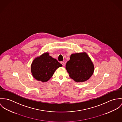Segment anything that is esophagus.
Segmentation results:
<instances>
[{"label": "esophagus", "mask_w": 122, "mask_h": 122, "mask_svg": "<svg viewBox=\"0 0 122 122\" xmlns=\"http://www.w3.org/2000/svg\"><path fill=\"white\" fill-rule=\"evenodd\" d=\"M61 64L62 65V66H64L65 65V63H64V62H61Z\"/></svg>", "instance_id": "34e87169"}]
</instances>
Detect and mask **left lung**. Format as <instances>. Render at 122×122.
Masks as SVG:
<instances>
[{
	"instance_id": "left-lung-1",
	"label": "left lung",
	"mask_w": 122,
	"mask_h": 122,
	"mask_svg": "<svg viewBox=\"0 0 122 122\" xmlns=\"http://www.w3.org/2000/svg\"><path fill=\"white\" fill-rule=\"evenodd\" d=\"M66 68L70 77L77 82L86 81L94 71L93 63L85 52L71 55Z\"/></svg>"
}]
</instances>
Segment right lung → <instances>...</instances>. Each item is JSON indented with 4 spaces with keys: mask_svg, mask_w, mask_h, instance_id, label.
<instances>
[{
    "mask_svg": "<svg viewBox=\"0 0 122 122\" xmlns=\"http://www.w3.org/2000/svg\"><path fill=\"white\" fill-rule=\"evenodd\" d=\"M62 66L56 59L46 52L33 60L31 65V72L36 80L47 82L52 77L55 71Z\"/></svg>",
    "mask_w": 122,
    "mask_h": 122,
    "instance_id": "add662e5",
    "label": "right lung"
}]
</instances>
